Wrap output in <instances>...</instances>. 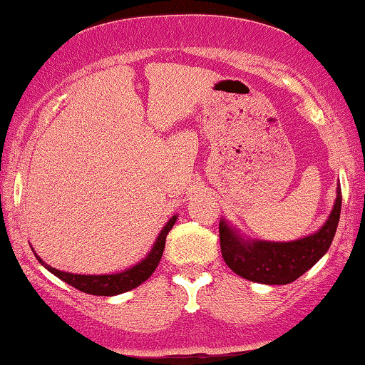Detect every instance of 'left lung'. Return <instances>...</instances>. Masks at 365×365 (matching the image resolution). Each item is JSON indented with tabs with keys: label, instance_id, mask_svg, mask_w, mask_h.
<instances>
[{
	"label": "left lung",
	"instance_id": "8db88e82",
	"mask_svg": "<svg viewBox=\"0 0 365 365\" xmlns=\"http://www.w3.org/2000/svg\"><path fill=\"white\" fill-rule=\"evenodd\" d=\"M341 209V188L327 222L313 235L294 241L250 240L226 219L219 222L221 252L226 265L240 277L258 284L285 285L299 279L330 248Z\"/></svg>",
	"mask_w": 365,
	"mask_h": 365
}]
</instances>
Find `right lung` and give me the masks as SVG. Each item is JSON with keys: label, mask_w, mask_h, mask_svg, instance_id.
<instances>
[{"label": "right lung", "mask_w": 365, "mask_h": 365, "mask_svg": "<svg viewBox=\"0 0 365 365\" xmlns=\"http://www.w3.org/2000/svg\"><path fill=\"white\" fill-rule=\"evenodd\" d=\"M178 216H173L168 222L163 226V230L160 231L158 238L153 245L151 250L143 260L135 263V265L129 267L127 270L117 272V274H103V275H85V274H71V272H63L57 270L54 267L47 265L46 262L42 260L38 255L37 260L46 267L51 274H54L56 277H59L61 280H64L66 284L73 285L74 289L78 291L91 294V296H117V294L133 291V289L138 287L151 277L153 272L156 270L158 263L161 260V255H163L165 250V241H166V235H168L171 227H173L175 222H177Z\"/></svg>", "instance_id": "1"}]
</instances>
